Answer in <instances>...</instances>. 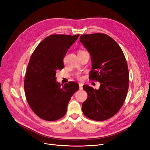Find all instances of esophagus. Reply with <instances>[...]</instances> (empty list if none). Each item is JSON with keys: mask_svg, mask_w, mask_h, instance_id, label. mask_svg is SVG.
<instances>
[{"mask_svg": "<svg viewBox=\"0 0 150 150\" xmlns=\"http://www.w3.org/2000/svg\"><path fill=\"white\" fill-rule=\"evenodd\" d=\"M79 89L80 90H82L83 89V84L79 83Z\"/></svg>", "mask_w": 150, "mask_h": 150, "instance_id": "obj_1", "label": "esophagus"}]
</instances>
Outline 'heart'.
Instances as JSON below:
<instances>
[{
  "label": "heart",
  "mask_w": 150,
  "mask_h": 150,
  "mask_svg": "<svg viewBox=\"0 0 150 150\" xmlns=\"http://www.w3.org/2000/svg\"><path fill=\"white\" fill-rule=\"evenodd\" d=\"M79 52H81V51H79ZM76 78H78V79H81V76L80 74H76Z\"/></svg>",
  "instance_id": "heart-1"
}]
</instances>
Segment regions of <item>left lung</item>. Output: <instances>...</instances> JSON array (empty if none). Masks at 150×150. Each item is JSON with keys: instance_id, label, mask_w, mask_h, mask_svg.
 I'll use <instances>...</instances> for the list:
<instances>
[{"instance_id": "obj_1", "label": "left lung", "mask_w": 150, "mask_h": 150, "mask_svg": "<svg viewBox=\"0 0 150 150\" xmlns=\"http://www.w3.org/2000/svg\"><path fill=\"white\" fill-rule=\"evenodd\" d=\"M79 40L91 55L89 79L101 83L98 90L83 86L88 98L82 104L83 112L93 120H106L119 111L128 93L129 71L125 56L115 40L105 34H84Z\"/></svg>"}]
</instances>
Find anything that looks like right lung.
<instances>
[{"mask_svg": "<svg viewBox=\"0 0 150 150\" xmlns=\"http://www.w3.org/2000/svg\"><path fill=\"white\" fill-rule=\"evenodd\" d=\"M79 36L51 35L31 55L24 79L25 97L32 110L44 120L56 121L64 116L71 96L79 89L77 83L62 85L56 78V71L64 67L67 50Z\"/></svg>", "mask_w": 150, "mask_h": 150, "instance_id": "obj_1", "label": "right lung"}]
</instances>
